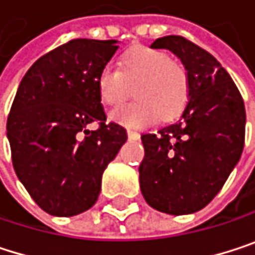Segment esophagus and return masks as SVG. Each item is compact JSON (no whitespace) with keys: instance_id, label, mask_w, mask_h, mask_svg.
<instances>
[{"instance_id":"1","label":"esophagus","mask_w":255,"mask_h":255,"mask_svg":"<svg viewBox=\"0 0 255 255\" xmlns=\"http://www.w3.org/2000/svg\"><path fill=\"white\" fill-rule=\"evenodd\" d=\"M127 136H128V139L131 140H139L140 139V134L134 130H127Z\"/></svg>"}]
</instances>
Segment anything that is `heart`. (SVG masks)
Listing matches in <instances>:
<instances>
[{
    "instance_id": "b5f03b06",
    "label": "heart",
    "mask_w": 255,
    "mask_h": 255,
    "mask_svg": "<svg viewBox=\"0 0 255 255\" xmlns=\"http://www.w3.org/2000/svg\"><path fill=\"white\" fill-rule=\"evenodd\" d=\"M100 100L119 107L134 85L131 104L112 112V119L127 127H146L163 118H173L188 103L190 76L184 64L164 50L134 46L121 55L118 70L104 67L95 77Z\"/></svg>"
}]
</instances>
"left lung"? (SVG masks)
Wrapping results in <instances>:
<instances>
[{
	"label": "left lung",
	"mask_w": 255,
	"mask_h": 255,
	"mask_svg": "<svg viewBox=\"0 0 255 255\" xmlns=\"http://www.w3.org/2000/svg\"><path fill=\"white\" fill-rule=\"evenodd\" d=\"M151 47L169 49L181 58L190 76V97L176 122L142 134L140 190L160 212L193 214L220 193L241 158L245 104L230 74L200 46L167 35Z\"/></svg>",
	"instance_id": "left-lung-1"
}]
</instances>
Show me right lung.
Masks as SVG:
<instances>
[{
    "label": "right lung",
    "instance_id": "right-lung-1",
    "mask_svg": "<svg viewBox=\"0 0 255 255\" xmlns=\"http://www.w3.org/2000/svg\"><path fill=\"white\" fill-rule=\"evenodd\" d=\"M116 50V40H70L38 58L14 95L7 118L13 167L50 215L88 211L104 169L127 140L124 127L106 124L95 85ZM92 122L99 128L88 130Z\"/></svg>",
    "mask_w": 255,
    "mask_h": 255
}]
</instances>
